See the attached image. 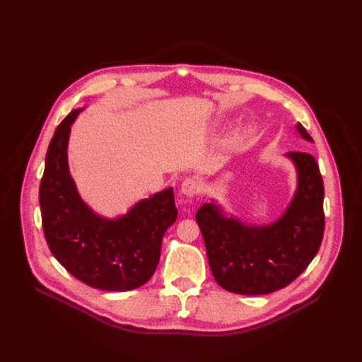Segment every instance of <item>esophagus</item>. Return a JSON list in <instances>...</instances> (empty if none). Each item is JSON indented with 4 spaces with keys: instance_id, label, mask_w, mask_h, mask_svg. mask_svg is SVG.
<instances>
[{
    "instance_id": "esophagus-1",
    "label": "esophagus",
    "mask_w": 362,
    "mask_h": 362,
    "mask_svg": "<svg viewBox=\"0 0 362 362\" xmlns=\"http://www.w3.org/2000/svg\"><path fill=\"white\" fill-rule=\"evenodd\" d=\"M199 191H201V185H199L198 180L187 177V179H185V180L182 182L180 192H182L185 197L192 198V197H195Z\"/></svg>"
}]
</instances>
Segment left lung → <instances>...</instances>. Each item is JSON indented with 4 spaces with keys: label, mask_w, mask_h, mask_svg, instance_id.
I'll list each match as a JSON object with an SVG mask.
<instances>
[{
    "label": "left lung",
    "mask_w": 362,
    "mask_h": 362,
    "mask_svg": "<svg viewBox=\"0 0 362 362\" xmlns=\"http://www.w3.org/2000/svg\"><path fill=\"white\" fill-rule=\"evenodd\" d=\"M296 132L314 142L300 123ZM296 171V189L284 211L269 224L246 223L211 198L197 211L208 262L226 291L265 295L288 286L317 255L325 233V186L315 158L288 152Z\"/></svg>",
    "instance_id": "left-lung-1"
}]
</instances>
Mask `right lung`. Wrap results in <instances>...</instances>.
<instances>
[{
  "label": "right lung",
  "instance_id": "right-lung-1",
  "mask_svg": "<svg viewBox=\"0 0 362 362\" xmlns=\"http://www.w3.org/2000/svg\"><path fill=\"white\" fill-rule=\"evenodd\" d=\"M85 107L71 110L49 142L40 187L42 227L52 255L88 286L126 292L154 274L163 236L177 218L173 187L104 217L82 199L69 168L71 124Z\"/></svg>",
  "mask_w": 362,
  "mask_h": 362
}]
</instances>
